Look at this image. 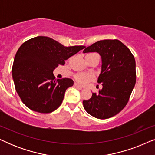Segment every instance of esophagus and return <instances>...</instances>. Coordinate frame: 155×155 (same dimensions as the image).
<instances>
[{
  "label": "esophagus",
  "instance_id": "34e87169",
  "mask_svg": "<svg viewBox=\"0 0 155 155\" xmlns=\"http://www.w3.org/2000/svg\"><path fill=\"white\" fill-rule=\"evenodd\" d=\"M74 86H75V87H78V88H80V89L83 88V87L81 86V85H80V84H78V83H76V82H75V84H74Z\"/></svg>",
  "mask_w": 155,
  "mask_h": 155
}]
</instances>
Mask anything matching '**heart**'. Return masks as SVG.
Returning a JSON list of instances; mask_svg holds the SVG:
<instances>
[{
    "instance_id": "1",
    "label": "heart",
    "mask_w": 155,
    "mask_h": 155,
    "mask_svg": "<svg viewBox=\"0 0 155 155\" xmlns=\"http://www.w3.org/2000/svg\"><path fill=\"white\" fill-rule=\"evenodd\" d=\"M75 78L79 83L82 84H85L88 82H90L91 80H92L94 78V76L91 75V74L80 73L76 75Z\"/></svg>"
}]
</instances>
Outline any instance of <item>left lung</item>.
Returning a JSON list of instances; mask_svg holds the SVG:
<instances>
[{
    "label": "left lung",
    "mask_w": 155,
    "mask_h": 155,
    "mask_svg": "<svg viewBox=\"0 0 155 155\" xmlns=\"http://www.w3.org/2000/svg\"><path fill=\"white\" fill-rule=\"evenodd\" d=\"M97 52L101 57V71L97 82L102 88L83 100L85 111L99 119L119 113L128 103L136 82L134 56L121 41L105 39L84 48L83 53Z\"/></svg>",
    "instance_id": "1"
}]
</instances>
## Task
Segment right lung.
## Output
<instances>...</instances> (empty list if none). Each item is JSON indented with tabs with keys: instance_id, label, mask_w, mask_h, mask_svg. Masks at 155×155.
<instances>
[{
	"instance_id": "add662e5",
	"label": "right lung",
	"mask_w": 155,
	"mask_h": 155,
	"mask_svg": "<svg viewBox=\"0 0 155 155\" xmlns=\"http://www.w3.org/2000/svg\"><path fill=\"white\" fill-rule=\"evenodd\" d=\"M84 48L67 47L43 36L23 43L16 53L12 68L16 92L22 102L32 111L42 114L58 109L65 90L74 82L70 78L56 79L53 71Z\"/></svg>"
}]
</instances>
